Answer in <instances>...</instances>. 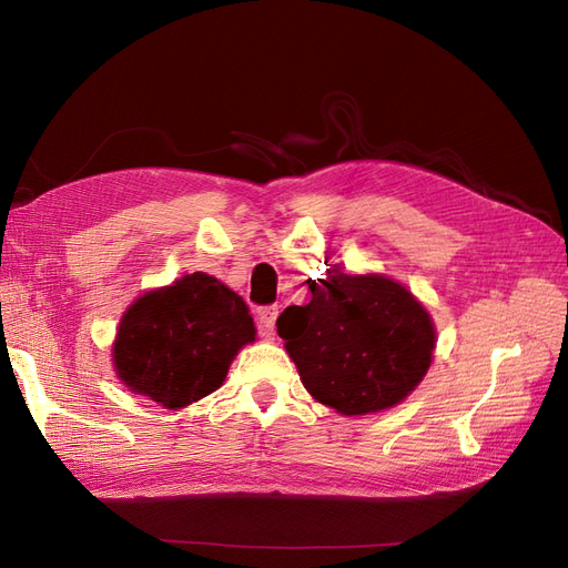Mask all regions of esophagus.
I'll return each mask as SVG.
<instances>
[{
  "label": "esophagus",
  "instance_id": "obj_1",
  "mask_svg": "<svg viewBox=\"0 0 568 568\" xmlns=\"http://www.w3.org/2000/svg\"><path fill=\"white\" fill-rule=\"evenodd\" d=\"M277 315H280V307L277 305L257 307V329H261L263 336H272L274 322H277Z\"/></svg>",
  "mask_w": 568,
  "mask_h": 568
}]
</instances>
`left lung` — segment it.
Returning a JSON list of instances; mask_svg holds the SVG:
<instances>
[{
    "label": "left lung",
    "mask_w": 568,
    "mask_h": 568,
    "mask_svg": "<svg viewBox=\"0 0 568 568\" xmlns=\"http://www.w3.org/2000/svg\"><path fill=\"white\" fill-rule=\"evenodd\" d=\"M311 291V303L280 315L277 334L315 400L341 415H367L415 390L432 365L436 332L405 286L332 267Z\"/></svg>",
    "instance_id": "left-lung-1"
}]
</instances>
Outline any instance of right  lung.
I'll list each match as a JSON object with an SVG mask.
<instances>
[{
    "label": "right lung",
    "mask_w": 568,
    "mask_h": 568,
    "mask_svg": "<svg viewBox=\"0 0 568 568\" xmlns=\"http://www.w3.org/2000/svg\"><path fill=\"white\" fill-rule=\"evenodd\" d=\"M253 338L246 301L211 274L194 272L130 305L113 365L130 390L180 409L217 390L239 348Z\"/></svg>",
    "instance_id": "1"
}]
</instances>
